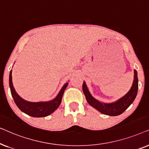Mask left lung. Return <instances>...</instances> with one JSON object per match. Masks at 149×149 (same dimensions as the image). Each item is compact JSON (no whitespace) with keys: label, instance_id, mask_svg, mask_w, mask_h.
Here are the masks:
<instances>
[{"label":"left lung","instance_id":"1","mask_svg":"<svg viewBox=\"0 0 149 149\" xmlns=\"http://www.w3.org/2000/svg\"><path fill=\"white\" fill-rule=\"evenodd\" d=\"M138 79L137 71L136 70H134V81L131 89L124 96L113 103L106 104L97 100L89 93L85 82H83V93L89 104L100 112L101 113L109 116H117L123 113L135 100L138 93Z\"/></svg>","mask_w":149,"mask_h":149}]
</instances>
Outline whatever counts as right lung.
Wrapping results in <instances>:
<instances>
[{
  "mask_svg": "<svg viewBox=\"0 0 149 149\" xmlns=\"http://www.w3.org/2000/svg\"><path fill=\"white\" fill-rule=\"evenodd\" d=\"M12 70L10 71L9 74V87L11 89L12 97L17 107L27 115L34 117H44L49 115L50 114L56 111L62 102V96L64 92L68 86V83H65L60 92L52 100L49 102H31L22 99L19 95L16 93L14 89L13 83H12Z\"/></svg>",
  "mask_w": 149,
  "mask_h": 149,
  "instance_id": "add662e5",
  "label": "right lung"
}]
</instances>
